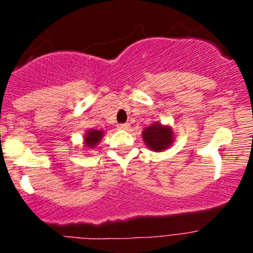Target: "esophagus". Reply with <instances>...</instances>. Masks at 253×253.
Returning <instances> with one entry per match:
<instances>
[{"instance_id": "34e87169", "label": "esophagus", "mask_w": 253, "mask_h": 253, "mask_svg": "<svg viewBox=\"0 0 253 253\" xmlns=\"http://www.w3.org/2000/svg\"><path fill=\"white\" fill-rule=\"evenodd\" d=\"M129 127V125L128 124H120V125H118V128L119 129H127Z\"/></svg>"}]
</instances>
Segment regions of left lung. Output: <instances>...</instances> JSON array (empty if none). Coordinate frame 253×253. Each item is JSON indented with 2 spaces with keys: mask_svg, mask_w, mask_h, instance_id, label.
<instances>
[{
  "mask_svg": "<svg viewBox=\"0 0 253 253\" xmlns=\"http://www.w3.org/2000/svg\"><path fill=\"white\" fill-rule=\"evenodd\" d=\"M143 139L149 149L156 152H162L173 143L172 128L169 126H163L156 121L143 130Z\"/></svg>",
  "mask_w": 253,
  "mask_h": 253,
  "instance_id": "8db88e82",
  "label": "left lung"
}]
</instances>
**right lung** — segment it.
Returning a JSON list of instances; mask_svg holds the SVG:
<instances>
[{
    "label": "right lung",
    "mask_w": 253,
    "mask_h": 253,
    "mask_svg": "<svg viewBox=\"0 0 253 253\" xmlns=\"http://www.w3.org/2000/svg\"><path fill=\"white\" fill-rule=\"evenodd\" d=\"M102 136V130L89 129L88 132H86V134L84 135V144H85L86 147H89V149H92V147H95L98 143H100Z\"/></svg>",
    "instance_id": "1"
}]
</instances>
